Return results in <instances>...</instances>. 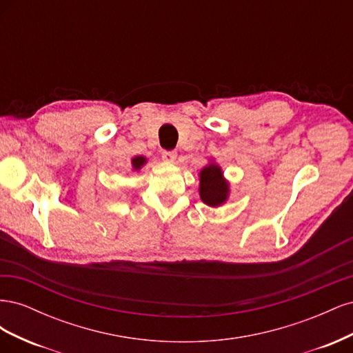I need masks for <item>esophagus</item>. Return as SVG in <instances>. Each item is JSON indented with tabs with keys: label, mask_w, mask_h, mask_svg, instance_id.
Instances as JSON below:
<instances>
[{
	"label": "esophagus",
	"mask_w": 353,
	"mask_h": 353,
	"mask_svg": "<svg viewBox=\"0 0 353 353\" xmlns=\"http://www.w3.org/2000/svg\"><path fill=\"white\" fill-rule=\"evenodd\" d=\"M162 159L165 160V162L172 163V162H175V159H176V152L175 150H165L162 153Z\"/></svg>",
	"instance_id": "obj_1"
}]
</instances>
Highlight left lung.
Listing matches in <instances>:
<instances>
[{
	"mask_svg": "<svg viewBox=\"0 0 353 353\" xmlns=\"http://www.w3.org/2000/svg\"><path fill=\"white\" fill-rule=\"evenodd\" d=\"M228 185L222 178L219 166L209 165L200 172V197L209 206H219L225 201Z\"/></svg>",
	"mask_w": 353,
	"mask_h": 353,
	"instance_id": "8db88e82",
	"label": "left lung"
}]
</instances>
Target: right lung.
<instances>
[{
    "label": "right lung",
    "mask_w": 353,
    "mask_h": 353,
    "mask_svg": "<svg viewBox=\"0 0 353 353\" xmlns=\"http://www.w3.org/2000/svg\"><path fill=\"white\" fill-rule=\"evenodd\" d=\"M144 163H145V159L141 157V156H138V157L132 159V166H134L135 169H140Z\"/></svg>",
    "instance_id": "right-lung-1"
}]
</instances>
